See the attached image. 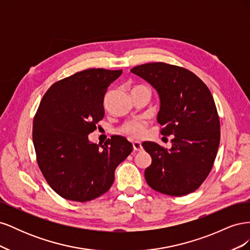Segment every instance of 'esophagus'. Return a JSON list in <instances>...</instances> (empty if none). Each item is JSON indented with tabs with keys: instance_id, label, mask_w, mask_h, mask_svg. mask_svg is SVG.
<instances>
[{
	"instance_id": "34e87169",
	"label": "esophagus",
	"mask_w": 250,
	"mask_h": 250,
	"mask_svg": "<svg viewBox=\"0 0 250 250\" xmlns=\"http://www.w3.org/2000/svg\"><path fill=\"white\" fill-rule=\"evenodd\" d=\"M132 146H133V150L134 151H142L143 150V146H142L141 142H138V141L133 142L132 143Z\"/></svg>"
}]
</instances>
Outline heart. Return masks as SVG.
<instances>
[{
    "label": "heart",
    "instance_id": "1",
    "mask_svg": "<svg viewBox=\"0 0 250 250\" xmlns=\"http://www.w3.org/2000/svg\"><path fill=\"white\" fill-rule=\"evenodd\" d=\"M121 130L130 138H142L145 134V124L140 122V121H130V122L124 124Z\"/></svg>",
    "mask_w": 250,
    "mask_h": 250
}]
</instances>
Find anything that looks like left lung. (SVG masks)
I'll use <instances>...</instances> for the list:
<instances>
[{"label": "left lung", "mask_w": 250, "mask_h": 250, "mask_svg": "<svg viewBox=\"0 0 250 250\" xmlns=\"http://www.w3.org/2000/svg\"><path fill=\"white\" fill-rule=\"evenodd\" d=\"M131 72L146 80L161 102L157 122L163 135H173L172 147L153 142L143 147L152 158L145 170L147 184L170 196H184L201 186L213 167L220 143L214 98L204 83L184 67L164 62L146 63Z\"/></svg>", "instance_id": "8db88e82"}]
</instances>
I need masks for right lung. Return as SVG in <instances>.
Listing matches in <instances>:
<instances>
[{"instance_id": "right-lung-1", "label": "right lung", "mask_w": 250, "mask_h": 250, "mask_svg": "<svg viewBox=\"0 0 250 250\" xmlns=\"http://www.w3.org/2000/svg\"><path fill=\"white\" fill-rule=\"evenodd\" d=\"M122 70L88 69L54 83L33 120V145L40 169L62 198L85 202L106 193L115 170L132 144L113 135L104 145L88 134L104 117V96Z\"/></svg>"}]
</instances>
